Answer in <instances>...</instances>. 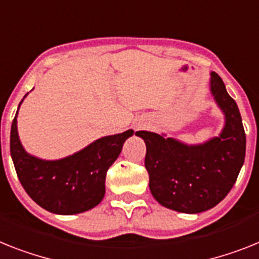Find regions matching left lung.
<instances>
[{
	"instance_id": "obj_1",
	"label": "left lung",
	"mask_w": 259,
	"mask_h": 259,
	"mask_svg": "<svg viewBox=\"0 0 259 259\" xmlns=\"http://www.w3.org/2000/svg\"><path fill=\"white\" fill-rule=\"evenodd\" d=\"M210 76V92L225 114L220 137L188 146L150 132L136 133L146 143L145 167L153 196L163 207L182 213H200L220 203L245 160L246 136L238 106L220 76Z\"/></svg>"
}]
</instances>
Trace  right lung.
Segmentation results:
<instances>
[{"label": "right lung", "mask_w": 259, "mask_h": 259, "mask_svg": "<svg viewBox=\"0 0 259 259\" xmlns=\"http://www.w3.org/2000/svg\"><path fill=\"white\" fill-rule=\"evenodd\" d=\"M133 133L130 129L104 137L71 156L42 160L23 150L15 114L10 132V154L19 182L38 205L52 213H81L103 200L106 172L118 158L123 142Z\"/></svg>", "instance_id": "1"}]
</instances>
